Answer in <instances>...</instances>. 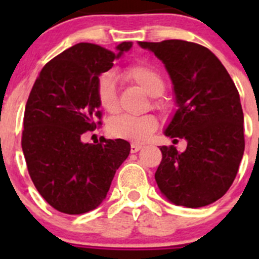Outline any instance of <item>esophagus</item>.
Instances as JSON below:
<instances>
[{
  "label": "esophagus",
  "mask_w": 259,
  "mask_h": 259,
  "mask_svg": "<svg viewBox=\"0 0 259 259\" xmlns=\"http://www.w3.org/2000/svg\"><path fill=\"white\" fill-rule=\"evenodd\" d=\"M142 148L143 144H139V143H132V145H130V151H132V153H137V151H139Z\"/></svg>",
  "instance_id": "esophagus-1"
}]
</instances>
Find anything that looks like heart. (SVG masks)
Masks as SVG:
<instances>
[{"instance_id": "heart-1", "label": "heart", "mask_w": 259, "mask_h": 259, "mask_svg": "<svg viewBox=\"0 0 259 259\" xmlns=\"http://www.w3.org/2000/svg\"><path fill=\"white\" fill-rule=\"evenodd\" d=\"M127 79L133 80L140 86L148 95L156 98L163 94L164 80L156 69L146 64H138L127 67L125 71ZM96 98L101 108L113 114L117 110L116 77L113 72L100 75L96 82ZM161 106L160 104H156ZM158 126V119L154 115L146 114L142 116L119 115L109 121L108 132L117 139L144 142Z\"/></svg>"}]
</instances>
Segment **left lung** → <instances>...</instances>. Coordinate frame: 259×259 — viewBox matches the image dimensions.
Masks as SVG:
<instances>
[{
    "label": "left lung",
    "instance_id": "1",
    "mask_svg": "<svg viewBox=\"0 0 259 259\" xmlns=\"http://www.w3.org/2000/svg\"><path fill=\"white\" fill-rule=\"evenodd\" d=\"M139 46L163 61L173 82L178 109L164 134L187 140L183 153L174 145L161 146L156 184L176 205L211 204L229 189L244 153L238 90L218 57L204 46L183 40L140 41Z\"/></svg>",
    "mask_w": 259,
    "mask_h": 259
}]
</instances>
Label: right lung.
Listing matches in <instances>:
<instances>
[{"label":"right lung","mask_w":259,"mask_h":259,"mask_svg":"<svg viewBox=\"0 0 259 259\" xmlns=\"http://www.w3.org/2000/svg\"><path fill=\"white\" fill-rule=\"evenodd\" d=\"M132 46L121 42L113 52L76 44L49 61L33 83L25 108L22 151L36 189L61 213L82 214L99 207L129 156L126 140L89 144L81 137L101 117L99 76Z\"/></svg>","instance_id":"right-lung-1"}]
</instances>
